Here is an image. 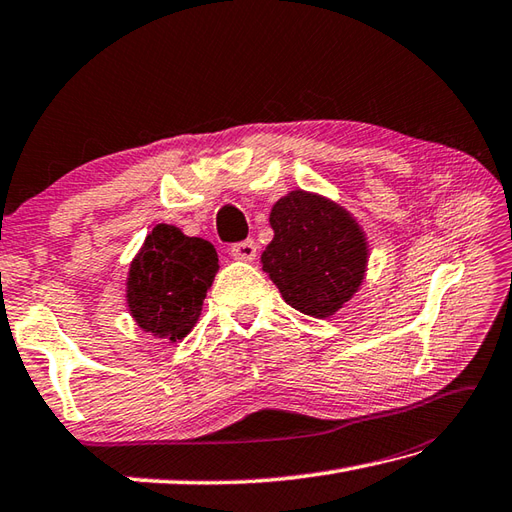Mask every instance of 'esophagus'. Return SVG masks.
<instances>
[{
	"mask_svg": "<svg viewBox=\"0 0 512 512\" xmlns=\"http://www.w3.org/2000/svg\"><path fill=\"white\" fill-rule=\"evenodd\" d=\"M229 252H232V256L238 258V260H254L256 258V243L254 241L234 243Z\"/></svg>",
	"mask_w": 512,
	"mask_h": 512,
	"instance_id": "esophagus-1",
	"label": "esophagus"
}]
</instances>
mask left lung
Returning a JSON list of instances; mask_svg holds the SVG:
<instances>
[{"instance_id": "1", "label": "left lung", "mask_w": 512, "mask_h": 512, "mask_svg": "<svg viewBox=\"0 0 512 512\" xmlns=\"http://www.w3.org/2000/svg\"><path fill=\"white\" fill-rule=\"evenodd\" d=\"M274 238L263 271L287 305L300 314L329 318L356 294L367 269V241L340 205L307 192H291L271 207Z\"/></svg>"}]
</instances>
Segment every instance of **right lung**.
<instances>
[{
	"label": "right lung",
	"instance_id": "right-lung-1",
	"mask_svg": "<svg viewBox=\"0 0 512 512\" xmlns=\"http://www.w3.org/2000/svg\"><path fill=\"white\" fill-rule=\"evenodd\" d=\"M216 271L218 256L212 243L185 236L174 225H156L130 265L132 318L156 338H185L201 316Z\"/></svg>",
	"mask_w": 512,
	"mask_h": 512
}]
</instances>
